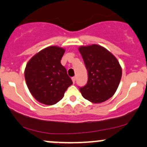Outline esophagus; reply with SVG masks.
I'll return each mask as SVG.
<instances>
[{
    "label": "esophagus",
    "instance_id": "obj_1",
    "mask_svg": "<svg viewBox=\"0 0 147 147\" xmlns=\"http://www.w3.org/2000/svg\"><path fill=\"white\" fill-rule=\"evenodd\" d=\"M72 82H73V84H75V80H76V77H72Z\"/></svg>",
    "mask_w": 147,
    "mask_h": 147
}]
</instances>
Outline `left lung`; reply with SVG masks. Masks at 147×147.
Returning a JSON list of instances; mask_svg holds the SVG:
<instances>
[{"label": "left lung", "mask_w": 147, "mask_h": 147, "mask_svg": "<svg viewBox=\"0 0 147 147\" xmlns=\"http://www.w3.org/2000/svg\"><path fill=\"white\" fill-rule=\"evenodd\" d=\"M79 51L88 71V82L80 88L82 96L93 103L107 100L115 93L122 76L118 60L98 45L81 46Z\"/></svg>", "instance_id": "obj_1"}]
</instances>
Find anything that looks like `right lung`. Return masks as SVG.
I'll list each match as a JSON object with an SVG mask.
<instances>
[{
    "instance_id": "add662e5",
    "label": "right lung",
    "mask_w": 147,
    "mask_h": 147,
    "mask_svg": "<svg viewBox=\"0 0 147 147\" xmlns=\"http://www.w3.org/2000/svg\"><path fill=\"white\" fill-rule=\"evenodd\" d=\"M65 49L50 46L37 53L26 66V82L32 96L38 102L52 105L60 101L72 84L66 69L61 63Z\"/></svg>"
}]
</instances>
